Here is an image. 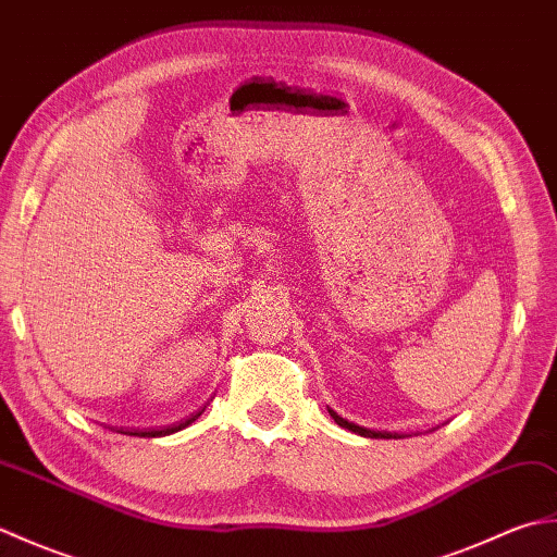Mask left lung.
<instances>
[{"label": "left lung", "mask_w": 557, "mask_h": 557, "mask_svg": "<svg viewBox=\"0 0 557 557\" xmlns=\"http://www.w3.org/2000/svg\"><path fill=\"white\" fill-rule=\"evenodd\" d=\"M330 411V417L335 419V423L337 425H342V429H347V431H351V433H359V435H363V437H385V441H389V437H401L399 433H387V431H371V429H363V425H357V423H351V421H347V419H342L337 411H333V409H327Z\"/></svg>", "instance_id": "1"}]
</instances>
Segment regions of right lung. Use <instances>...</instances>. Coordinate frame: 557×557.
<instances>
[{
	"mask_svg": "<svg viewBox=\"0 0 557 557\" xmlns=\"http://www.w3.org/2000/svg\"><path fill=\"white\" fill-rule=\"evenodd\" d=\"M206 409V407H203ZM203 409L200 411H196V413H191V417H188L186 421H182L180 425H170V429H162V431H136V433H126V435H138V437H160V435H170V433H176V431H182V429H186L188 423H194L200 413H203Z\"/></svg>",
	"mask_w": 557,
	"mask_h": 557,
	"instance_id": "1",
	"label": "right lung"
}]
</instances>
